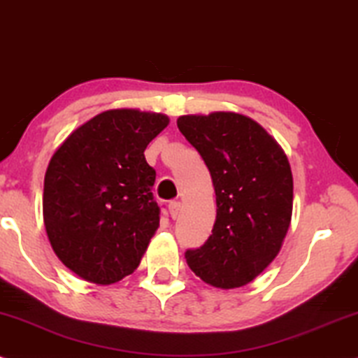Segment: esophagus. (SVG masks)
<instances>
[{
	"label": "esophagus",
	"instance_id": "1",
	"mask_svg": "<svg viewBox=\"0 0 358 358\" xmlns=\"http://www.w3.org/2000/svg\"><path fill=\"white\" fill-rule=\"evenodd\" d=\"M168 210H170V215L173 220H176L180 215V210H182V203L180 201H170V205H168Z\"/></svg>",
	"mask_w": 358,
	"mask_h": 358
}]
</instances>
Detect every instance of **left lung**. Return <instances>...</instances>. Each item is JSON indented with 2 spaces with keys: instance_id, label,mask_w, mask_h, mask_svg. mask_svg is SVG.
<instances>
[{
  "instance_id": "left-lung-1",
  "label": "left lung",
  "mask_w": 358,
  "mask_h": 358,
  "mask_svg": "<svg viewBox=\"0 0 358 358\" xmlns=\"http://www.w3.org/2000/svg\"><path fill=\"white\" fill-rule=\"evenodd\" d=\"M178 130L208 166L217 196L212 235L185 258L208 285H247L273 262L290 227L294 176L285 152L255 120L234 111L183 115Z\"/></svg>"
}]
</instances>
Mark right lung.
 Here are the masks:
<instances>
[{
  "label": "right lung",
  "instance_id": "right-lung-1",
  "mask_svg": "<svg viewBox=\"0 0 358 358\" xmlns=\"http://www.w3.org/2000/svg\"><path fill=\"white\" fill-rule=\"evenodd\" d=\"M170 118L106 110L59 145L45 175L43 220L56 257L86 282L111 285L135 272L160 227L145 150Z\"/></svg>",
  "mask_w": 358,
  "mask_h": 358
}]
</instances>
